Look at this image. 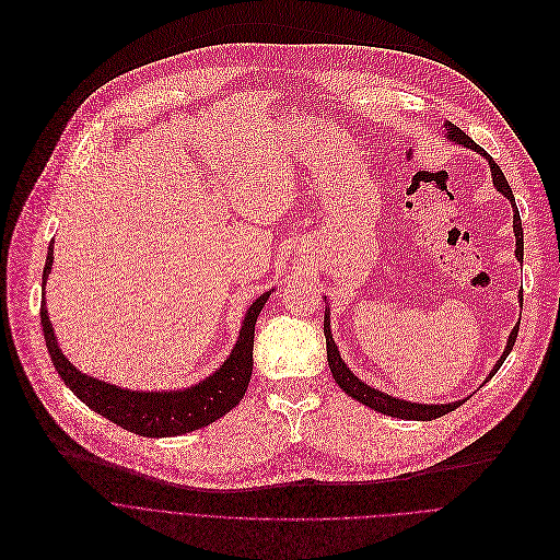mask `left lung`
<instances>
[{"mask_svg":"<svg viewBox=\"0 0 560 560\" xmlns=\"http://www.w3.org/2000/svg\"><path fill=\"white\" fill-rule=\"evenodd\" d=\"M445 135H448L451 141H455L457 145H464L468 150H475L479 152L488 165H490V172H492V183L497 187V191H501L510 202H512V211H514V236H516V260H521L523 265V228H521V215H518V209H516V202H514V194L501 172V167L492 161V156L479 148L464 130H459L455 124L445 121ZM521 306H523V291H521ZM326 300V298H324ZM328 313L330 311H324V338H326V358H328V366H330V373H332V380L338 382V386L353 399H358L360 404L382 412V415H390V417H399V419H415V421H432L436 417H443L453 412L455 408H459L466 399H459V401H451V404H415V401H406V399H397V397H390L369 384H364L358 375H353V371L345 364L340 351H338V345L332 342V335H330V322H328ZM516 335H518V324L512 328L510 338H508V347L503 351V355L499 358V362L494 364V369L490 371V375L486 377V382H490L494 377V373L501 369V364L505 362V358L510 355L514 342H516Z\"/></svg>","mask_w":560,"mask_h":560,"instance_id":"left-lung-1","label":"left lung"}]
</instances>
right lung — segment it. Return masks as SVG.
<instances>
[{"label":"right lung","instance_id":"obj_1","mask_svg":"<svg viewBox=\"0 0 560 560\" xmlns=\"http://www.w3.org/2000/svg\"><path fill=\"white\" fill-rule=\"evenodd\" d=\"M52 269V243L48 247V258L44 267L42 284H46ZM271 291L262 293L245 313L238 342L232 349L230 358L218 371H213L202 382L183 388V390H128L115 384L101 382L77 371L61 353L55 330L48 317L46 302H42V326L44 340L50 353V360L61 375L63 384L94 412L103 415L112 423H117L141 436H176L198 428L209 425L211 421L228 415L245 397L249 377L254 371V332L256 319L269 300Z\"/></svg>","mask_w":560,"mask_h":560}]
</instances>
